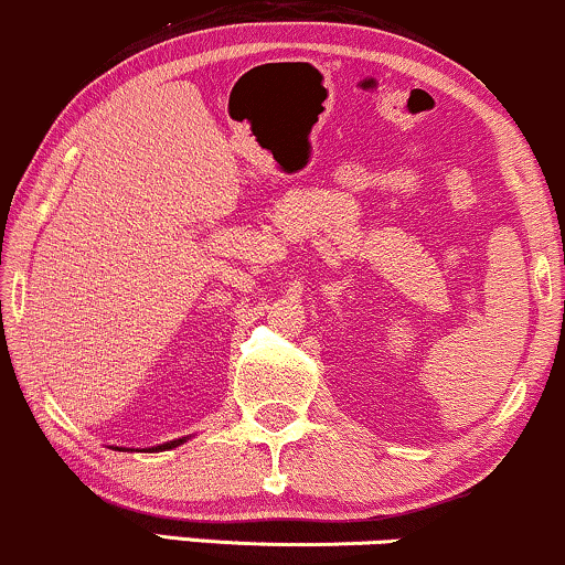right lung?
<instances>
[{
	"mask_svg": "<svg viewBox=\"0 0 565 565\" xmlns=\"http://www.w3.org/2000/svg\"><path fill=\"white\" fill-rule=\"evenodd\" d=\"M183 441H186V437H183V439H173V441H166V445H158V447H152V450H149V452H160V450H173V447H179V445H183Z\"/></svg>",
	"mask_w": 565,
	"mask_h": 565,
	"instance_id": "right-lung-1",
	"label": "right lung"
}]
</instances>
